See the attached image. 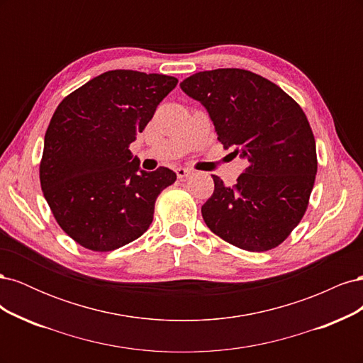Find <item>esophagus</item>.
I'll return each mask as SVG.
<instances>
[{"instance_id": "esophagus-1", "label": "esophagus", "mask_w": 363, "mask_h": 363, "mask_svg": "<svg viewBox=\"0 0 363 363\" xmlns=\"http://www.w3.org/2000/svg\"><path fill=\"white\" fill-rule=\"evenodd\" d=\"M175 174H177V177L182 180V179H186V177H189V175L192 174V171H189V169H186V168H177L175 169Z\"/></svg>"}]
</instances>
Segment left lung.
<instances>
[{
	"label": "left lung",
	"mask_w": 363,
	"mask_h": 363,
	"mask_svg": "<svg viewBox=\"0 0 363 363\" xmlns=\"http://www.w3.org/2000/svg\"><path fill=\"white\" fill-rule=\"evenodd\" d=\"M180 87L207 108L218 140L247 160L232 188L213 175L206 225L247 251L279 247L304 216L318 169L303 108L276 83L238 68L196 72Z\"/></svg>",
	"instance_id": "obj_1"
}]
</instances>
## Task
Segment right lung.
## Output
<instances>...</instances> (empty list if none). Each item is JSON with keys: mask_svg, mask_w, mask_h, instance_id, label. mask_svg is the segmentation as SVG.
<instances>
[{"mask_svg": "<svg viewBox=\"0 0 363 363\" xmlns=\"http://www.w3.org/2000/svg\"><path fill=\"white\" fill-rule=\"evenodd\" d=\"M179 80L107 71L63 98L43 140L39 179L57 224L77 244L112 251L144 235L177 175L147 172L128 150Z\"/></svg>", "mask_w": 363, "mask_h": 363, "instance_id": "right-lung-1", "label": "right lung"}]
</instances>
